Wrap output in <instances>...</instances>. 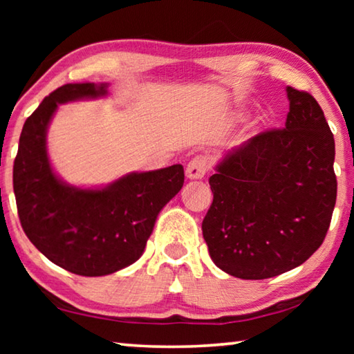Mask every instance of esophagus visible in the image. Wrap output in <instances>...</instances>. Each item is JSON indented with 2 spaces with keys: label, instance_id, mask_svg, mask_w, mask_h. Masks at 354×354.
Here are the masks:
<instances>
[{
  "label": "esophagus",
  "instance_id": "1",
  "mask_svg": "<svg viewBox=\"0 0 354 354\" xmlns=\"http://www.w3.org/2000/svg\"><path fill=\"white\" fill-rule=\"evenodd\" d=\"M209 170V159L205 156H196L187 164V169H185V176L189 179H201Z\"/></svg>",
  "mask_w": 354,
  "mask_h": 354
}]
</instances>
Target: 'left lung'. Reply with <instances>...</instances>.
<instances>
[{
  "instance_id": "1",
  "label": "left lung",
  "mask_w": 354,
  "mask_h": 354,
  "mask_svg": "<svg viewBox=\"0 0 354 354\" xmlns=\"http://www.w3.org/2000/svg\"><path fill=\"white\" fill-rule=\"evenodd\" d=\"M286 92V127L232 148L209 178L214 201L203 237L215 266L236 278H273L301 266L331 223L333 133L313 95Z\"/></svg>"
}]
</instances>
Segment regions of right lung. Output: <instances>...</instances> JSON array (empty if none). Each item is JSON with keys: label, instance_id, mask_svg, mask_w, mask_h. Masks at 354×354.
Returning <instances> with one entry per match:
<instances>
[{"label": "right lung", "instance_id": "right-lung-1", "mask_svg": "<svg viewBox=\"0 0 354 354\" xmlns=\"http://www.w3.org/2000/svg\"><path fill=\"white\" fill-rule=\"evenodd\" d=\"M107 95V84H65L28 117L14 162V194L29 241L53 263L104 277L143 254L162 207L181 190V164L128 173L104 187L70 185L53 170L46 133L59 104Z\"/></svg>", "mask_w": 354, "mask_h": 354}]
</instances>
